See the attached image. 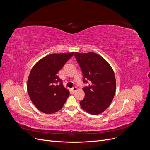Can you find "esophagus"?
<instances>
[{"label": "esophagus", "mask_w": 150, "mask_h": 150, "mask_svg": "<svg viewBox=\"0 0 150 150\" xmlns=\"http://www.w3.org/2000/svg\"><path fill=\"white\" fill-rule=\"evenodd\" d=\"M76 91H77V88H76V87H74L72 89V92L74 93V92Z\"/></svg>", "instance_id": "1"}]
</instances>
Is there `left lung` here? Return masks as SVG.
Segmentation results:
<instances>
[{
    "instance_id": "left-lung-1",
    "label": "left lung",
    "mask_w": 150,
    "mask_h": 150,
    "mask_svg": "<svg viewBox=\"0 0 150 150\" xmlns=\"http://www.w3.org/2000/svg\"><path fill=\"white\" fill-rule=\"evenodd\" d=\"M83 72L84 83L89 85L83 90L85 97L80 102L84 111L91 115L102 113L110 105L116 93V78L110 64L99 54L93 52H75Z\"/></svg>"
}]
</instances>
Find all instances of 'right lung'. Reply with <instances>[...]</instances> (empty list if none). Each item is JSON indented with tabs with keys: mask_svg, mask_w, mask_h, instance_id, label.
Here are the masks:
<instances>
[{
	"mask_svg": "<svg viewBox=\"0 0 150 150\" xmlns=\"http://www.w3.org/2000/svg\"><path fill=\"white\" fill-rule=\"evenodd\" d=\"M74 52L54 53L42 57L32 68L28 79V94L36 108L46 114L61 110L69 95L57 73Z\"/></svg>",
	"mask_w": 150,
	"mask_h": 150,
	"instance_id": "1",
	"label": "right lung"
}]
</instances>
